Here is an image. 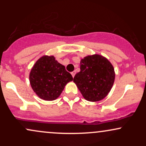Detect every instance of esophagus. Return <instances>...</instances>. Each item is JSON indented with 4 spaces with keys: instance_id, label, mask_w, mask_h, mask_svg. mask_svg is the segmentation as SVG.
<instances>
[{
    "instance_id": "34e87169",
    "label": "esophagus",
    "mask_w": 146,
    "mask_h": 146,
    "mask_svg": "<svg viewBox=\"0 0 146 146\" xmlns=\"http://www.w3.org/2000/svg\"><path fill=\"white\" fill-rule=\"evenodd\" d=\"M75 73H76V72H75V71H73V72H71V75H72V76H73V78H74V76H75Z\"/></svg>"
}]
</instances>
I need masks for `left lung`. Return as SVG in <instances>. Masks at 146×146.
<instances>
[{
    "instance_id": "left-lung-1",
    "label": "left lung",
    "mask_w": 146,
    "mask_h": 146,
    "mask_svg": "<svg viewBox=\"0 0 146 146\" xmlns=\"http://www.w3.org/2000/svg\"><path fill=\"white\" fill-rule=\"evenodd\" d=\"M115 71L111 63L100 55L88 56L80 62V71L73 82L85 100L98 102L107 96L115 81Z\"/></svg>"
}]
</instances>
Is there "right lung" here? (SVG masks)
Instances as JSON below:
<instances>
[{"instance_id": "1", "label": "right lung", "mask_w": 146, "mask_h": 146, "mask_svg": "<svg viewBox=\"0 0 146 146\" xmlns=\"http://www.w3.org/2000/svg\"><path fill=\"white\" fill-rule=\"evenodd\" d=\"M73 80L65 66L54 56H44L33 65L29 74V81L33 91L40 98L46 101L56 100L65 85Z\"/></svg>"}]
</instances>
